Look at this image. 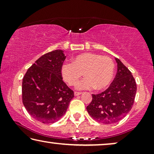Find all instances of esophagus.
<instances>
[{"label": "esophagus", "mask_w": 154, "mask_h": 154, "mask_svg": "<svg viewBox=\"0 0 154 154\" xmlns=\"http://www.w3.org/2000/svg\"><path fill=\"white\" fill-rule=\"evenodd\" d=\"M80 94H81V92H74V95L75 96H79Z\"/></svg>", "instance_id": "esophagus-1"}]
</instances>
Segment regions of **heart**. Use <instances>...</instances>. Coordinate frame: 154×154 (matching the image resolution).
I'll return each mask as SVG.
<instances>
[{"instance_id": "b5f03b06", "label": "heart", "mask_w": 154, "mask_h": 154, "mask_svg": "<svg viewBox=\"0 0 154 154\" xmlns=\"http://www.w3.org/2000/svg\"><path fill=\"white\" fill-rule=\"evenodd\" d=\"M114 71V63L109 57L92 52L77 55L73 62H65L62 66L63 79L71 86L84 73L86 78L76 84V89L81 90L106 89L112 81Z\"/></svg>"}]
</instances>
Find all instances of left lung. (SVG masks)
<instances>
[{"label":"left lung","mask_w":154,"mask_h":154,"mask_svg":"<svg viewBox=\"0 0 154 154\" xmlns=\"http://www.w3.org/2000/svg\"><path fill=\"white\" fill-rule=\"evenodd\" d=\"M117 73L110 86L102 93L92 94L87 106L90 116L100 123L111 124L123 119L133 106L137 92L135 80L118 58Z\"/></svg>","instance_id":"8db88e82"}]
</instances>
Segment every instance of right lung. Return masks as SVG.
Instances as JSON below:
<instances>
[{"instance_id": "right-lung-1", "label": "right lung", "mask_w": 154, "mask_h": 154, "mask_svg": "<svg viewBox=\"0 0 154 154\" xmlns=\"http://www.w3.org/2000/svg\"><path fill=\"white\" fill-rule=\"evenodd\" d=\"M65 59L63 50L48 52L35 61L23 78V104L33 119L43 123L59 121L74 97L62 80Z\"/></svg>"}]
</instances>
